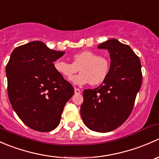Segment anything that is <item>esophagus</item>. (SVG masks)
<instances>
[{"instance_id":"34e87169","label":"esophagus","mask_w":159,"mask_h":159,"mask_svg":"<svg viewBox=\"0 0 159 159\" xmlns=\"http://www.w3.org/2000/svg\"><path fill=\"white\" fill-rule=\"evenodd\" d=\"M75 93L76 94H79L80 93H81V90L78 89H76V88H75Z\"/></svg>"}]
</instances>
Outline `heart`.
<instances>
[{"instance_id": "b5f03b06", "label": "heart", "mask_w": 159, "mask_h": 159, "mask_svg": "<svg viewBox=\"0 0 159 159\" xmlns=\"http://www.w3.org/2000/svg\"><path fill=\"white\" fill-rule=\"evenodd\" d=\"M53 65L56 71L67 79L71 78L79 68L81 73L71 78L72 83L79 85L89 83L93 85L101 84L110 70V63L106 57L88 50L74 54L72 63L58 59L54 61Z\"/></svg>"}]
</instances>
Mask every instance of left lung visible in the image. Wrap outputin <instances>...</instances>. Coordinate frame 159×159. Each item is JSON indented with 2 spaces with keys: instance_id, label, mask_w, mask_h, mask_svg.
Instances as JSON below:
<instances>
[{
  "instance_id": "8db88e82",
  "label": "left lung",
  "mask_w": 159,
  "mask_h": 159,
  "mask_svg": "<svg viewBox=\"0 0 159 159\" xmlns=\"http://www.w3.org/2000/svg\"><path fill=\"white\" fill-rule=\"evenodd\" d=\"M98 48L109 51V73L97 89L83 91L81 116L89 129L108 132L121 126L132 111L142 86V65L131 48L116 39L108 40Z\"/></svg>"
}]
</instances>
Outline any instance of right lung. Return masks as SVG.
Masks as SVG:
<instances>
[{"instance_id": "1", "label": "right lung", "mask_w": 159, "mask_h": 159, "mask_svg": "<svg viewBox=\"0 0 159 159\" xmlns=\"http://www.w3.org/2000/svg\"><path fill=\"white\" fill-rule=\"evenodd\" d=\"M64 51L41 41L17 47L6 66L7 94L13 109L30 129L46 132L57 127L73 86L54 68Z\"/></svg>"}]
</instances>
